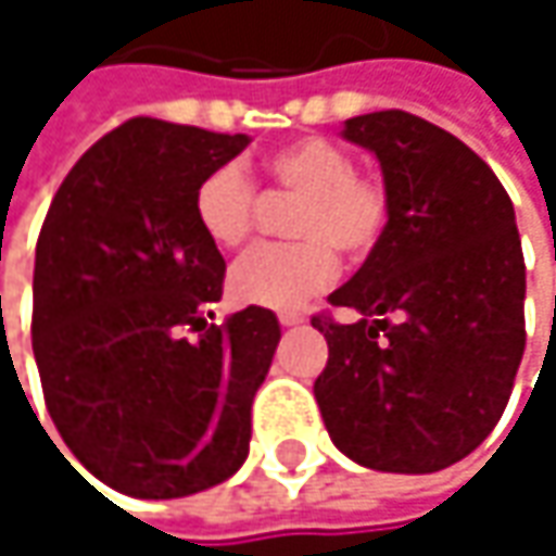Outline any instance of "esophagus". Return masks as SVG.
<instances>
[{
    "mask_svg": "<svg viewBox=\"0 0 556 556\" xmlns=\"http://www.w3.org/2000/svg\"><path fill=\"white\" fill-rule=\"evenodd\" d=\"M305 321V312H279V325H302Z\"/></svg>",
    "mask_w": 556,
    "mask_h": 556,
    "instance_id": "1",
    "label": "esophagus"
}]
</instances>
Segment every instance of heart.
<instances>
[{
  "mask_svg": "<svg viewBox=\"0 0 556 556\" xmlns=\"http://www.w3.org/2000/svg\"><path fill=\"white\" fill-rule=\"evenodd\" d=\"M277 192L299 195L289 231L295 241L264 244L231 270V295L244 305L299 308L338 270V251L367 257L387 235L392 199L377 173L357 169L351 151L328 138H299L264 157ZM257 182L238 164L212 167L192 192V218L215 248H241L257 228Z\"/></svg>",
  "mask_w": 556,
  "mask_h": 556,
  "instance_id": "1",
  "label": "heart"
}]
</instances>
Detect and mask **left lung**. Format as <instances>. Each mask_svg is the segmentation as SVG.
<instances>
[{
  "mask_svg": "<svg viewBox=\"0 0 556 556\" xmlns=\"http://www.w3.org/2000/svg\"><path fill=\"white\" fill-rule=\"evenodd\" d=\"M380 157L392 199L383 241L334 308L315 399L331 441L361 467L434 473L477 451L502 418L525 354V257L511 199L451 131L402 112L348 118Z\"/></svg>",
  "mask_w": 556,
  "mask_h": 556,
  "instance_id": "left-lung-1",
  "label": "left lung"
}]
</instances>
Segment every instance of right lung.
Instances as JSON below:
<instances>
[{
  "label": "right lung",
  "mask_w": 556,
  "mask_h": 556,
  "mask_svg": "<svg viewBox=\"0 0 556 556\" xmlns=\"http://www.w3.org/2000/svg\"><path fill=\"white\" fill-rule=\"evenodd\" d=\"M244 148V135L128 118L73 164L41 225L45 405L73 457L125 496H192L248 457L279 321L261 305L205 321L225 257L192 218L195 182Z\"/></svg>",
  "instance_id": "1"
}]
</instances>
